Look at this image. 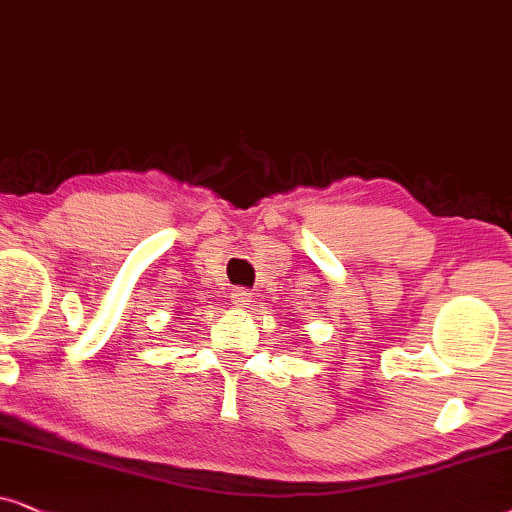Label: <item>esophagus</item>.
Instances as JSON below:
<instances>
[{
    "label": "esophagus",
    "mask_w": 512,
    "mask_h": 512,
    "mask_svg": "<svg viewBox=\"0 0 512 512\" xmlns=\"http://www.w3.org/2000/svg\"><path fill=\"white\" fill-rule=\"evenodd\" d=\"M252 299V292L245 290V288H236L234 292H231V302H234L236 306H245Z\"/></svg>",
    "instance_id": "1"
}]
</instances>
